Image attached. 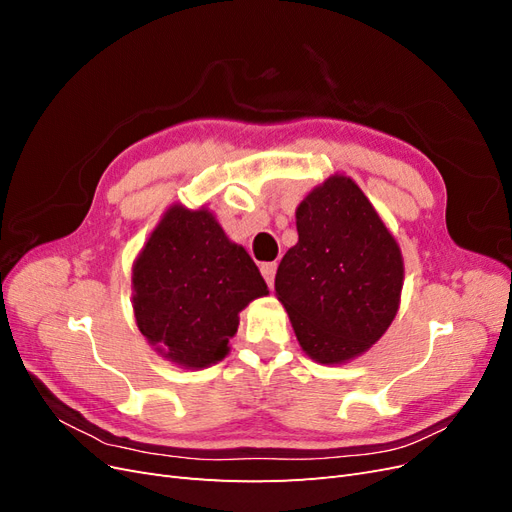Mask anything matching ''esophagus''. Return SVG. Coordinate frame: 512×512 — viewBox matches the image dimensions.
I'll return each mask as SVG.
<instances>
[{
	"instance_id": "34e87169",
	"label": "esophagus",
	"mask_w": 512,
	"mask_h": 512,
	"mask_svg": "<svg viewBox=\"0 0 512 512\" xmlns=\"http://www.w3.org/2000/svg\"><path fill=\"white\" fill-rule=\"evenodd\" d=\"M275 271H277V262H262V265H260V273H262V277H265V282H267L269 288L275 282Z\"/></svg>"
}]
</instances>
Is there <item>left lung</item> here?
Segmentation results:
<instances>
[{"label": "left lung", "mask_w": 512, "mask_h": 512, "mask_svg": "<svg viewBox=\"0 0 512 512\" xmlns=\"http://www.w3.org/2000/svg\"><path fill=\"white\" fill-rule=\"evenodd\" d=\"M299 243L275 275L301 348L344 363L391 327L404 286L399 245L352 179L335 175L297 209Z\"/></svg>", "instance_id": "8db88e82"}]
</instances>
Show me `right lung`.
Returning a JSON list of instances; mask_svg holds the SVG:
<instances>
[{
  "label": "right lung",
  "mask_w": 512,
  "mask_h": 512,
  "mask_svg": "<svg viewBox=\"0 0 512 512\" xmlns=\"http://www.w3.org/2000/svg\"><path fill=\"white\" fill-rule=\"evenodd\" d=\"M134 316L166 359L207 367L228 354L241 309L267 294L258 267L209 211L170 207L134 262Z\"/></svg>",
  "instance_id": "1"
}]
</instances>
